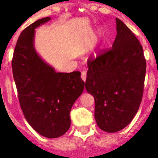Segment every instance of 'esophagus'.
<instances>
[{"label": "esophagus", "mask_w": 158, "mask_h": 158, "mask_svg": "<svg viewBox=\"0 0 158 158\" xmlns=\"http://www.w3.org/2000/svg\"><path fill=\"white\" fill-rule=\"evenodd\" d=\"M81 78H82V79L84 81V82H85V80H86V73H85V72H82Z\"/></svg>", "instance_id": "1"}]
</instances>
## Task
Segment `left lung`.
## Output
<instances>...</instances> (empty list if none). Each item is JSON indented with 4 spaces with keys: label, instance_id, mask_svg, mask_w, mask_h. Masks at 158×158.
<instances>
[{
    "label": "left lung",
    "instance_id": "left-lung-1",
    "mask_svg": "<svg viewBox=\"0 0 158 158\" xmlns=\"http://www.w3.org/2000/svg\"><path fill=\"white\" fill-rule=\"evenodd\" d=\"M116 26L112 47L89 57L85 80L87 92L95 98L97 125L109 133L125 128L138 112L146 73L139 40L118 18Z\"/></svg>",
    "mask_w": 158,
    "mask_h": 158
}]
</instances>
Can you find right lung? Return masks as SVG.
<instances>
[{"label": "right lung", "instance_id": "1", "mask_svg": "<svg viewBox=\"0 0 158 158\" xmlns=\"http://www.w3.org/2000/svg\"><path fill=\"white\" fill-rule=\"evenodd\" d=\"M50 19H40L22 31L11 64L25 118L40 135L55 138L69 130L70 111L83 92L85 82L80 72L56 73L35 50V28Z\"/></svg>", "mask_w": 158, "mask_h": 158}]
</instances>
